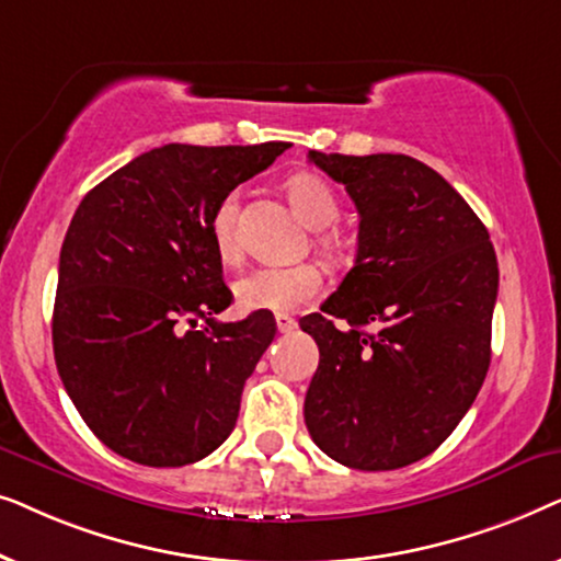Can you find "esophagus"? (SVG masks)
Wrapping results in <instances>:
<instances>
[{"label": "esophagus", "mask_w": 561, "mask_h": 561, "mask_svg": "<svg viewBox=\"0 0 561 561\" xmlns=\"http://www.w3.org/2000/svg\"><path fill=\"white\" fill-rule=\"evenodd\" d=\"M275 324H278V332L288 334L298 327V321L294 317H288V313H275Z\"/></svg>", "instance_id": "1"}]
</instances>
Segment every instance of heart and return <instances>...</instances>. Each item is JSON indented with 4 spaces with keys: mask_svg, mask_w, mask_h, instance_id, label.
<instances>
[{
    "mask_svg": "<svg viewBox=\"0 0 561 561\" xmlns=\"http://www.w3.org/2000/svg\"><path fill=\"white\" fill-rule=\"evenodd\" d=\"M290 204L311 229L332 227L340 217V198L332 183L317 173H294L286 181ZM237 194H227L214 206L209 232L217 255L225 263H234L240 255V244L234 234ZM321 244H329L327 237H319ZM324 288V275L313 263L301 265H265L237 280L234 296L244 311H296L313 301Z\"/></svg>",
    "mask_w": 561,
    "mask_h": 561,
    "instance_id": "1",
    "label": "heart"
}]
</instances>
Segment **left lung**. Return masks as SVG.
<instances>
[{
  "mask_svg": "<svg viewBox=\"0 0 561 561\" xmlns=\"http://www.w3.org/2000/svg\"><path fill=\"white\" fill-rule=\"evenodd\" d=\"M359 214L355 267L298 324L319 344L306 390L311 439L355 470L432 455L482 388L497 260L470 204L416 158L309 152ZM334 318L348 324L336 328ZM375 323V335L362 329Z\"/></svg>",
  "mask_w": 561,
  "mask_h": 561,
  "instance_id": "left-lung-1",
  "label": "left lung"
}]
</instances>
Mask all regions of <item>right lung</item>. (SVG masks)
<instances>
[{
  "mask_svg": "<svg viewBox=\"0 0 561 561\" xmlns=\"http://www.w3.org/2000/svg\"><path fill=\"white\" fill-rule=\"evenodd\" d=\"M283 150L288 142H171L129 160L76 209L60 248L53 352L81 419L119 457L183 467L232 434L275 319H214L232 290L209 221L221 196Z\"/></svg>",
  "mask_w": 561,
  "mask_h": 561,
  "instance_id": "1",
  "label": "right lung"
}]
</instances>
